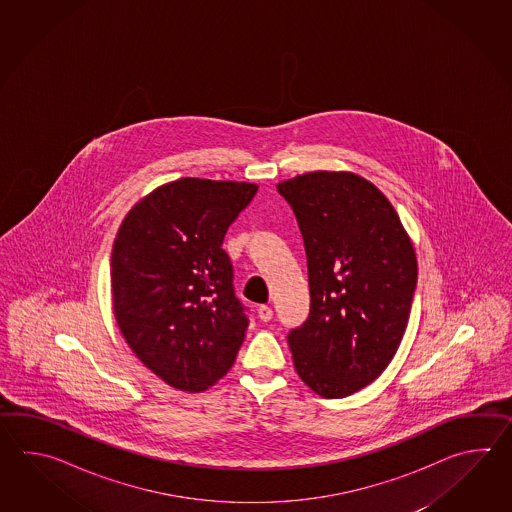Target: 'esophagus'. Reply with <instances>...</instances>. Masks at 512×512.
Segmentation results:
<instances>
[{"label": "esophagus", "instance_id": "esophagus-1", "mask_svg": "<svg viewBox=\"0 0 512 512\" xmlns=\"http://www.w3.org/2000/svg\"><path fill=\"white\" fill-rule=\"evenodd\" d=\"M258 316H260L261 322H269L272 318V309L269 305H260L258 307Z\"/></svg>", "mask_w": 512, "mask_h": 512}]
</instances>
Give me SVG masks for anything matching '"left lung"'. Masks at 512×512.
<instances>
[{
    "label": "left lung",
    "instance_id": "obj_1",
    "mask_svg": "<svg viewBox=\"0 0 512 512\" xmlns=\"http://www.w3.org/2000/svg\"><path fill=\"white\" fill-rule=\"evenodd\" d=\"M304 238L311 309L287 337L313 392L342 399L375 381L403 340L417 260L381 190L351 172H309L276 186Z\"/></svg>",
    "mask_w": 512,
    "mask_h": 512
}]
</instances>
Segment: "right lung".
Segmentation results:
<instances>
[{
  "label": "right lung",
  "instance_id": "right-lung-1",
  "mask_svg": "<svg viewBox=\"0 0 512 512\" xmlns=\"http://www.w3.org/2000/svg\"><path fill=\"white\" fill-rule=\"evenodd\" d=\"M258 186L183 177L131 208L111 251L113 313L137 359L203 392L232 368L249 327L225 234Z\"/></svg>",
  "mask_w": 512,
  "mask_h": 512
}]
</instances>
